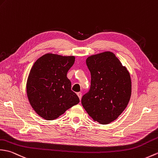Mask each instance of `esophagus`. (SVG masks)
<instances>
[{"label": "esophagus", "instance_id": "34e87169", "mask_svg": "<svg viewBox=\"0 0 158 158\" xmlns=\"http://www.w3.org/2000/svg\"><path fill=\"white\" fill-rule=\"evenodd\" d=\"M77 95L79 98V100H81V97H82V94L81 92H78V93H77Z\"/></svg>", "mask_w": 158, "mask_h": 158}]
</instances>
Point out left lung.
Returning a JSON list of instances; mask_svg holds the SVG:
<instances>
[{
    "mask_svg": "<svg viewBox=\"0 0 158 158\" xmlns=\"http://www.w3.org/2000/svg\"><path fill=\"white\" fill-rule=\"evenodd\" d=\"M91 73V87L81 104L94 121L107 124L115 120L129 104L131 79L127 68L110 51L86 59Z\"/></svg>",
    "mask_w": 158,
    "mask_h": 158,
    "instance_id": "left-lung-1",
    "label": "left lung"
}]
</instances>
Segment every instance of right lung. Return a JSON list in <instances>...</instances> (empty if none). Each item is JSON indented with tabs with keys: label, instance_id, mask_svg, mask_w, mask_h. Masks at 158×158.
Instances as JSON below:
<instances>
[{
	"label": "right lung",
	"instance_id": "add662e5",
	"mask_svg": "<svg viewBox=\"0 0 158 158\" xmlns=\"http://www.w3.org/2000/svg\"><path fill=\"white\" fill-rule=\"evenodd\" d=\"M75 60L74 56L47 53L31 67L26 83L27 96L32 108L44 119H56L79 102L67 77Z\"/></svg>",
	"mask_w": 158,
	"mask_h": 158
}]
</instances>
